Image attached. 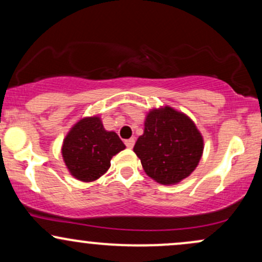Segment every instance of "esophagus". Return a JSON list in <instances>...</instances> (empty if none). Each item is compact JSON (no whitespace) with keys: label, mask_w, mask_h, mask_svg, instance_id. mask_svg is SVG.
<instances>
[{"label":"esophagus","mask_w":262,"mask_h":262,"mask_svg":"<svg viewBox=\"0 0 262 262\" xmlns=\"http://www.w3.org/2000/svg\"><path fill=\"white\" fill-rule=\"evenodd\" d=\"M124 143H125V145H127V148L132 149L134 146V144H135V139H134V138H130V139L125 140Z\"/></svg>","instance_id":"obj_1"}]
</instances>
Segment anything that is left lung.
<instances>
[{
	"instance_id": "8db88e82",
	"label": "left lung",
	"mask_w": 262,
	"mask_h": 262,
	"mask_svg": "<svg viewBox=\"0 0 262 262\" xmlns=\"http://www.w3.org/2000/svg\"><path fill=\"white\" fill-rule=\"evenodd\" d=\"M133 150L146 175L161 185H175L197 167L203 137L188 116L165 106L146 114Z\"/></svg>"
}]
</instances>
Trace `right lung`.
Listing matches in <instances>:
<instances>
[{"instance_id": "right-lung-1", "label": "right lung", "mask_w": 262, "mask_h": 262, "mask_svg": "<svg viewBox=\"0 0 262 262\" xmlns=\"http://www.w3.org/2000/svg\"><path fill=\"white\" fill-rule=\"evenodd\" d=\"M125 149L114 132L103 128L98 116L85 117L70 129L61 154L69 172L82 182H92L107 172L111 159Z\"/></svg>"}]
</instances>
